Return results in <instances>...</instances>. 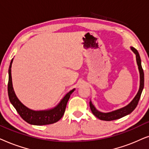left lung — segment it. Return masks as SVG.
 Instances as JSON below:
<instances>
[{"instance_id":"1","label":"left lung","mask_w":149,"mask_h":149,"mask_svg":"<svg viewBox=\"0 0 149 149\" xmlns=\"http://www.w3.org/2000/svg\"><path fill=\"white\" fill-rule=\"evenodd\" d=\"M130 48L132 49L133 52L136 54V62H137V65H138V70H139V73H140L139 90H138L136 95L135 96V97L133 99L132 101L130 103V104H127L125 107H123L121 108L117 109V110H115L110 112H100V111H99L97 109L95 108L94 105L93 104L92 102L90 101L89 104H90L91 112H92L93 114H94L96 117H97L99 119L102 120H106V121H110V120L118 119V118L123 117V116H125L127 115L130 114V113H132L133 111L134 110V109L136 108L137 105L138 104L140 96H141L142 92L144 88V71H143V69H142V65H141V59H140V54L139 53H138V50H137L136 49H135L134 47H130Z\"/></svg>"}]
</instances>
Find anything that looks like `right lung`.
<instances>
[{"instance_id":"right-lung-1","label":"right lung","mask_w":149,"mask_h":149,"mask_svg":"<svg viewBox=\"0 0 149 149\" xmlns=\"http://www.w3.org/2000/svg\"><path fill=\"white\" fill-rule=\"evenodd\" d=\"M13 58H12L9 68V82H8V95L9 101L15 108L19 116L27 122L33 125H44L54 123L58 121L64 114L65 108L71 95L76 88H73L63 97L60 102L54 108L48 110H33L24 106L15 95L13 87L12 77H11V66Z\"/></svg>"}]
</instances>
